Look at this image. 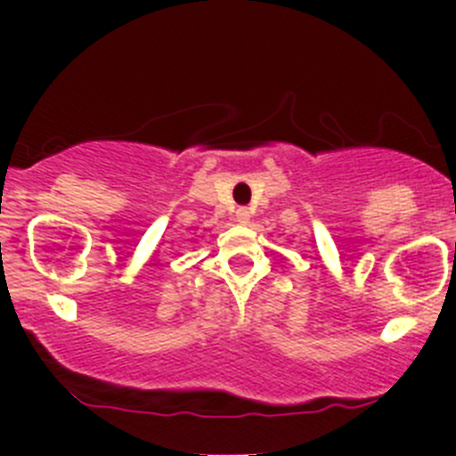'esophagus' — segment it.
Returning <instances> with one entry per match:
<instances>
[{"label":"esophagus","instance_id":"1","mask_svg":"<svg viewBox=\"0 0 456 456\" xmlns=\"http://www.w3.org/2000/svg\"><path fill=\"white\" fill-rule=\"evenodd\" d=\"M237 221H240L241 225L248 224V221H251V209H248V208H240V209H237Z\"/></svg>","mask_w":456,"mask_h":456}]
</instances>
